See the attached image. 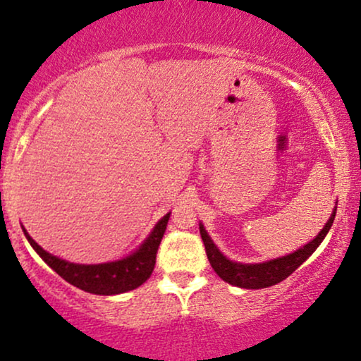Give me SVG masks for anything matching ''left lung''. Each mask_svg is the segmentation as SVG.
Wrapping results in <instances>:
<instances>
[{"mask_svg":"<svg viewBox=\"0 0 361 361\" xmlns=\"http://www.w3.org/2000/svg\"><path fill=\"white\" fill-rule=\"evenodd\" d=\"M336 208L333 209L330 220L326 221V225L323 226V230L317 235V238L310 241L308 245H305L303 248L296 250L295 253L286 255V257L271 259V262L257 263V264H243V263H235L223 257L218 252V248L209 238L207 231H204L203 225H200V235H202L204 250H207V257L209 264L213 267V270L216 271V275L225 280L230 285L240 286V288H248V290H258V288H268V286L276 285L288 278L296 268L300 267L303 262H307L308 257H312L314 250L320 246V243L325 240L335 220Z\"/></svg>","mask_w":361,"mask_h":361,"instance_id":"8db88e82","label":"left lung"}]
</instances>
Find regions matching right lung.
<instances>
[{
	"label": "right lung",
	"mask_w": 361,
	"mask_h": 361,
	"mask_svg": "<svg viewBox=\"0 0 361 361\" xmlns=\"http://www.w3.org/2000/svg\"><path fill=\"white\" fill-rule=\"evenodd\" d=\"M170 213L165 214L158 225L154 226L152 235L147 241L140 246L138 250L130 257L118 259V262H109L102 264H80L70 263L66 259L53 257L51 253L44 252L36 241L25 231L30 245L33 246L35 252L49 264L54 271L58 273L63 280L71 283L76 288L88 291L94 295H118L125 291L138 288L145 281L152 276L154 263H157V253L161 243L163 235H165Z\"/></svg>",
	"instance_id": "obj_1"
}]
</instances>
